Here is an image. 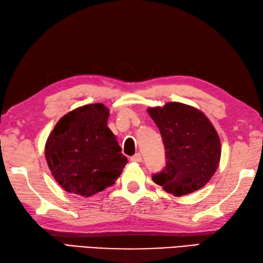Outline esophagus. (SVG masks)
I'll list each match as a JSON object with an SVG mask.
<instances>
[{"label":"esophagus","mask_w":263,"mask_h":263,"mask_svg":"<svg viewBox=\"0 0 263 263\" xmlns=\"http://www.w3.org/2000/svg\"><path fill=\"white\" fill-rule=\"evenodd\" d=\"M130 161L132 162H136V163L142 162V155H140L139 153H137V154H135V155L130 157Z\"/></svg>","instance_id":"1"}]
</instances>
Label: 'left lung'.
Returning a JSON list of instances; mask_svg holds the SVG:
<instances>
[{"label": "left lung", "instance_id": "obj_1", "mask_svg": "<svg viewBox=\"0 0 263 263\" xmlns=\"http://www.w3.org/2000/svg\"><path fill=\"white\" fill-rule=\"evenodd\" d=\"M147 111L161 133L167 158L153 181L175 196L202 189L221 158V142L212 123L201 110L182 102H167Z\"/></svg>", "mask_w": 263, "mask_h": 263}]
</instances>
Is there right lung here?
<instances>
[{
	"mask_svg": "<svg viewBox=\"0 0 263 263\" xmlns=\"http://www.w3.org/2000/svg\"><path fill=\"white\" fill-rule=\"evenodd\" d=\"M109 109L91 104L65 115L47 139V163L69 193L91 196L111 186L127 164L116 136L107 127Z\"/></svg>",
	"mask_w": 263,
	"mask_h": 263,
	"instance_id": "obj_1",
	"label": "right lung"
}]
</instances>
